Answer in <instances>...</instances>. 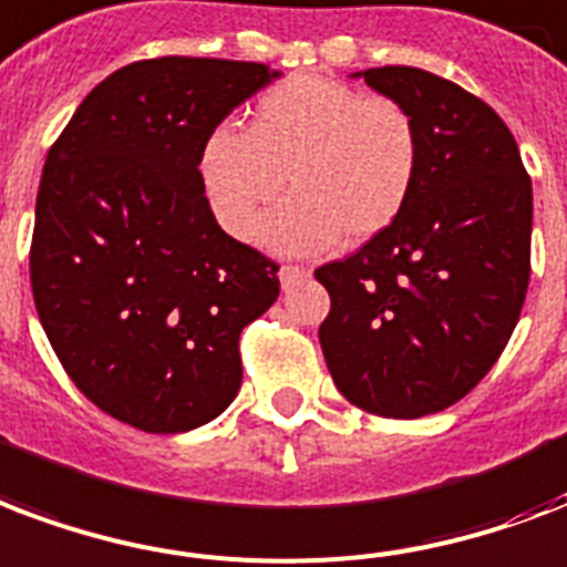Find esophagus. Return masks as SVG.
<instances>
[{
  "label": "esophagus",
  "instance_id": "esophagus-1",
  "mask_svg": "<svg viewBox=\"0 0 567 567\" xmlns=\"http://www.w3.org/2000/svg\"><path fill=\"white\" fill-rule=\"evenodd\" d=\"M309 267H293V265H285L282 270H279V282H282V288H288V285L300 282V279H309Z\"/></svg>",
  "mask_w": 567,
  "mask_h": 567
}]
</instances>
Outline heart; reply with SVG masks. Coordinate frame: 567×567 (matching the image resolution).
<instances>
[{
  "label": "heart",
  "mask_w": 567,
  "mask_h": 567,
  "mask_svg": "<svg viewBox=\"0 0 567 567\" xmlns=\"http://www.w3.org/2000/svg\"><path fill=\"white\" fill-rule=\"evenodd\" d=\"M416 168V124L401 103L318 73L270 85L249 130L219 124L198 148L207 207L231 237L249 235L261 207L291 184L297 196L261 226L276 252L383 235L404 214Z\"/></svg>",
  "instance_id": "obj_1"
}]
</instances>
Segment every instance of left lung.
Returning <instances> with one entry per match:
<instances>
[{"label":"left lung","instance_id":"1","mask_svg":"<svg viewBox=\"0 0 567 567\" xmlns=\"http://www.w3.org/2000/svg\"><path fill=\"white\" fill-rule=\"evenodd\" d=\"M353 76L410 112L419 168L395 226L315 270L330 291L318 339L351 404L419 419L464 399L512 339L529 285L533 181L505 121L455 82L408 64Z\"/></svg>","mask_w":567,"mask_h":567}]
</instances>
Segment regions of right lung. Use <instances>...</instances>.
Masks as SVG:
<instances>
[{"label":"right lung","instance_id":"1","mask_svg":"<svg viewBox=\"0 0 567 567\" xmlns=\"http://www.w3.org/2000/svg\"><path fill=\"white\" fill-rule=\"evenodd\" d=\"M279 76L163 55L85 94L43 163L29 252L34 309L85 399L148 434H184L235 401L246 323L279 267L207 207L198 148Z\"/></svg>","mask_w":567,"mask_h":567}]
</instances>
